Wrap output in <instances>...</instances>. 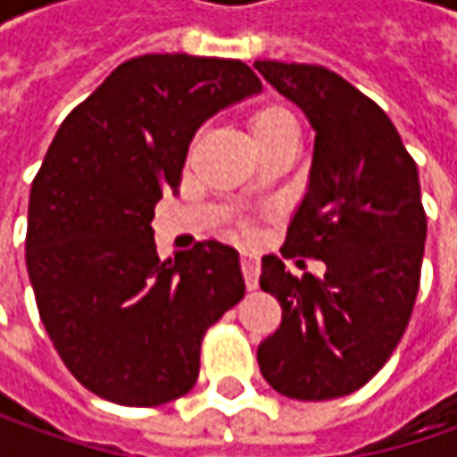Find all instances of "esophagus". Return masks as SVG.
<instances>
[{"label": "esophagus", "instance_id": "34e87169", "mask_svg": "<svg viewBox=\"0 0 457 457\" xmlns=\"http://www.w3.org/2000/svg\"><path fill=\"white\" fill-rule=\"evenodd\" d=\"M241 274H244L246 287H249V290H256V285H259V262H256L254 256H241Z\"/></svg>", "mask_w": 457, "mask_h": 457}]
</instances>
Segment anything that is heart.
I'll use <instances>...</instances> for the list:
<instances>
[{
	"label": "heart",
	"instance_id": "heart-1",
	"mask_svg": "<svg viewBox=\"0 0 457 457\" xmlns=\"http://www.w3.org/2000/svg\"><path fill=\"white\" fill-rule=\"evenodd\" d=\"M249 129L254 134V142L259 147H267L277 139H297V116L287 104L282 101H264L249 114ZM241 231L249 234L252 226L241 223Z\"/></svg>",
	"mask_w": 457,
	"mask_h": 457
}]
</instances>
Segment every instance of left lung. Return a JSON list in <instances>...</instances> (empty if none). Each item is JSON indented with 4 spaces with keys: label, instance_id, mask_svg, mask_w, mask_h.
Returning <instances> with one entry per match:
<instances>
[{
    "label": "left lung",
    "instance_id": "obj_1",
    "mask_svg": "<svg viewBox=\"0 0 457 457\" xmlns=\"http://www.w3.org/2000/svg\"><path fill=\"white\" fill-rule=\"evenodd\" d=\"M254 68L315 129L310 187L279 252L325 262L323 277H295L262 259L259 285L282 323L256 361L279 395L338 399L377 374L410 323L428 237L420 175L386 112L343 76L310 62Z\"/></svg>",
    "mask_w": 457,
    "mask_h": 457
}]
</instances>
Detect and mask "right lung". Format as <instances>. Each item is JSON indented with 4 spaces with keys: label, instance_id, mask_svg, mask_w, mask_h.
<instances>
[{
    "label": "right lung",
    "instance_id": "obj_1",
    "mask_svg": "<svg viewBox=\"0 0 457 457\" xmlns=\"http://www.w3.org/2000/svg\"><path fill=\"white\" fill-rule=\"evenodd\" d=\"M259 88L241 61L139 55L47 147L29 190L27 272L55 351L96 396L157 407L187 395L205 330L244 297L231 246L198 241L160 262L152 219L180 187L195 129Z\"/></svg>",
    "mask_w": 457,
    "mask_h": 457
}]
</instances>
